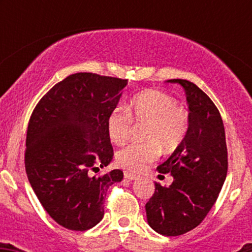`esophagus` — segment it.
I'll return each instance as SVG.
<instances>
[{
  "label": "esophagus",
  "mask_w": 252,
  "mask_h": 252,
  "mask_svg": "<svg viewBox=\"0 0 252 252\" xmlns=\"http://www.w3.org/2000/svg\"><path fill=\"white\" fill-rule=\"evenodd\" d=\"M124 178L128 180H135V179H138L139 177L136 174L131 173V172H124Z\"/></svg>",
  "instance_id": "1"
}]
</instances>
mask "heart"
Listing matches in <instances>:
<instances>
[{
  "mask_svg": "<svg viewBox=\"0 0 252 252\" xmlns=\"http://www.w3.org/2000/svg\"><path fill=\"white\" fill-rule=\"evenodd\" d=\"M133 119L149 122L145 144L126 145L116 155L117 163L130 171H141L157 158L159 147L163 150L177 147L184 139L189 126L188 113L172 96L159 90H146L134 96L128 110L118 107L107 119L108 136L114 144H123L130 134Z\"/></svg>",
  "mask_w": 252,
  "mask_h": 252,
  "instance_id": "b5f03b06",
  "label": "heart"
}]
</instances>
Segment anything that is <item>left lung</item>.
I'll return each instance as SVG.
<instances>
[{"label": "left lung", "instance_id": "obj_1", "mask_svg": "<svg viewBox=\"0 0 252 252\" xmlns=\"http://www.w3.org/2000/svg\"><path fill=\"white\" fill-rule=\"evenodd\" d=\"M184 88L189 105V126L167 161L157 167L171 173L173 183H155L146 208L147 223L167 236L185 234L204 220L215 205L228 171L224 126L210 97L191 81L171 79Z\"/></svg>", "mask_w": 252, "mask_h": 252}]
</instances>
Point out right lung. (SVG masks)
<instances>
[{"label":"right lung","instance_id":"add662e5","mask_svg":"<svg viewBox=\"0 0 252 252\" xmlns=\"http://www.w3.org/2000/svg\"><path fill=\"white\" fill-rule=\"evenodd\" d=\"M126 84V79L75 73L56 84L30 117L28 179L50 217L67 229L95 227L105 215L108 188L123 179L121 169L100 177L91 172L113 158L107 119Z\"/></svg>","mask_w":252,"mask_h":252}]
</instances>
